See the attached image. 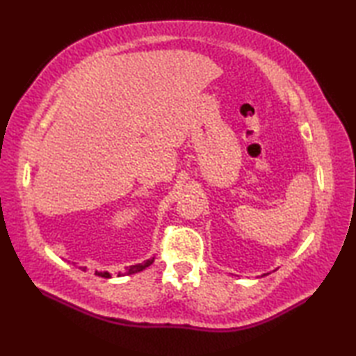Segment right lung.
<instances>
[{"label": "right lung", "instance_id": "1", "mask_svg": "<svg viewBox=\"0 0 356 356\" xmlns=\"http://www.w3.org/2000/svg\"><path fill=\"white\" fill-rule=\"evenodd\" d=\"M153 261H154V257H151V259H148V260H145V261H142V263L131 264V266H128V268H127V272H125V274H127V275H131V274H136V272H140V270H143L145 268H148L149 264L153 263ZM81 269H82V270H86L87 268H86V266H81ZM95 274H96L97 277H102V278H110V277H111V274H110V272H107V270H104V272H97V270H96ZM125 274H120V272H119L118 277H120V275H125Z\"/></svg>", "mask_w": 356, "mask_h": 356}]
</instances>
